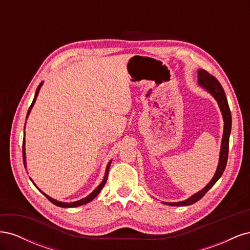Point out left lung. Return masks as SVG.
<instances>
[{"label": "left lung", "instance_id": "1", "mask_svg": "<svg viewBox=\"0 0 250 250\" xmlns=\"http://www.w3.org/2000/svg\"><path fill=\"white\" fill-rule=\"evenodd\" d=\"M198 82L201 86H203L206 89H208V92L215 97V99L217 100L219 106H220V109L222 111V116L224 119V131H223V138H222V144H221V151H220V158H219V165L216 171L215 176L213 177L209 181V184L201 190L200 192L196 193L193 195L192 197L188 199L181 201V202H166V204H169V206L173 207H185V206H190V204H193L195 202H197L200 200L206 193L209 190V188L213 187L217 180L221 177L223 174L225 167H226V163H228V157H229V134L231 130V113L230 109L229 106V102L228 99H226L225 93L223 90L222 85L214 76H211L210 74H208L207 71L204 70H199L198 71Z\"/></svg>", "mask_w": 250, "mask_h": 250}]
</instances>
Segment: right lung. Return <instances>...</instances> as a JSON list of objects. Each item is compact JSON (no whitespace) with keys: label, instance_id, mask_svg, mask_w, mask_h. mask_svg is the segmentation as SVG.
<instances>
[{"label":"right lung","instance_id":"add662e5","mask_svg":"<svg viewBox=\"0 0 250 250\" xmlns=\"http://www.w3.org/2000/svg\"><path fill=\"white\" fill-rule=\"evenodd\" d=\"M42 82L41 83V84L39 85V87H37V89H36V93H35V97H34V99H33V101H32V104H31V106L29 107V109H28V112H27V117H28V115H29V112H30V110H31V108H32V106H33V104L35 103V100H36V97H37V95H39V92H40V89H41V86H42ZM22 158H24V163H25V140L22 141ZM110 163L111 162H109V164L107 165V168H106V172H105V176H104V178H103V181L102 183L100 184V186L98 187L96 190L92 193V194H89L87 197H85V198H83V199H81V200H78V201H75V202H70V203H67V202H60V201H57V200H54V199H52L51 197H49L48 195H46L44 193H42L41 190V192L46 196V197L49 199V201H51L53 204H55V206H57V207H60V208H75V207H79V206H83V204H85V203H88L89 201H92L96 196L100 193V191L102 190V188L104 187V185H105V183H106V180H107V174H108V170H109V166H110Z\"/></svg>","mask_w":250,"mask_h":250}]
</instances>
